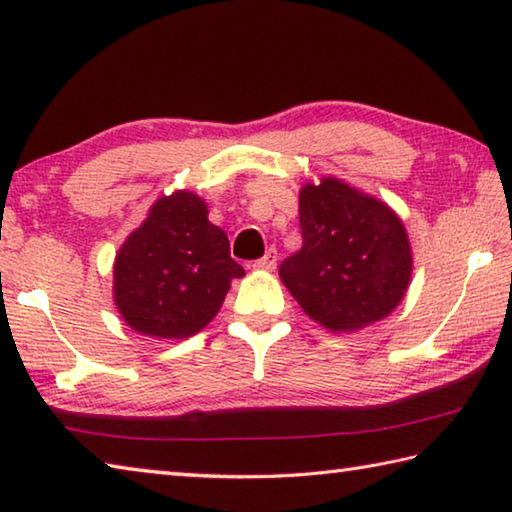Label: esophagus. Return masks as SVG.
I'll return each instance as SVG.
<instances>
[{
	"label": "esophagus",
	"mask_w": 512,
	"mask_h": 512,
	"mask_svg": "<svg viewBox=\"0 0 512 512\" xmlns=\"http://www.w3.org/2000/svg\"><path fill=\"white\" fill-rule=\"evenodd\" d=\"M253 266L257 268V271H275V266H277V250L275 248H268L266 255L262 259H257Z\"/></svg>",
	"instance_id": "esophagus-1"
}]
</instances>
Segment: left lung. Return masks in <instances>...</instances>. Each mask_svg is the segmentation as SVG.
Here are the masks:
<instances>
[{"mask_svg": "<svg viewBox=\"0 0 512 512\" xmlns=\"http://www.w3.org/2000/svg\"><path fill=\"white\" fill-rule=\"evenodd\" d=\"M302 248L280 266L284 287L329 332H357L393 314L413 255L400 216L341 178L300 189Z\"/></svg>", "mask_w": 512, "mask_h": 512, "instance_id": "obj_1", "label": "left lung"}]
</instances>
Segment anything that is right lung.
<instances>
[{
    "label": "right lung",
    "mask_w": 512,
    "mask_h": 512,
    "mask_svg": "<svg viewBox=\"0 0 512 512\" xmlns=\"http://www.w3.org/2000/svg\"><path fill=\"white\" fill-rule=\"evenodd\" d=\"M228 235L187 189L160 196L112 266V298L124 323L151 339H187L219 314L235 277Z\"/></svg>",
    "instance_id": "right-lung-1"
}]
</instances>
